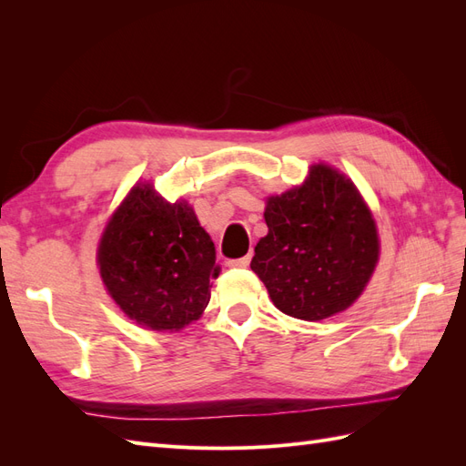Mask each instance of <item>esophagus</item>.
<instances>
[{"mask_svg":"<svg viewBox=\"0 0 466 466\" xmlns=\"http://www.w3.org/2000/svg\"><path fill=\"white\" fill-rule=\"evenodd\" d=\"M250 264V255H247V257H243V258H235V260H229L228 262V266H231V268H247Z\"/></svg>","mask_w":466,"mask_h":466,"instance_id":"obj_1","label":"esophagus"}]
</instances>
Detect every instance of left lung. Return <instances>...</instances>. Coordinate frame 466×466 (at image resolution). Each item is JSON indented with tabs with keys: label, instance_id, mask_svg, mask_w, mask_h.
<instances>
[{
	"label": "left lung",
	"instance_id": "8db88e82",
	"mask_svg": "<svg viewBox=\"0 0 466 466\" xmlns=\"http://www.w3.org/2000/svg\"><path fill=\"white\" fill-rule=\"evenodd\" d=\"M250 268L281 313L320 320L344 311L379 258L371 211L350 178L315 165L303 187L268 198Z\"/></svg>",
	"mask_w": 466,
	"mask_h": 466
}]
</instances>
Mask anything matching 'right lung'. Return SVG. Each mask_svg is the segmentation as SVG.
<instances>
[{
    "label": "right lung",
    "instance_id": "obj_1",
    "mask_svg": "<svg viewBox=\"0 0 466 466\" xmlns=\"http://www.w3.org/2000/svg\"><path fill=\"white\" fill-rule=\"evenodd\" d=\"M112 299L151 330H178L209 303L219 276L216 247L187 202L168 204L147 185L134 187L98 245Z\"/></svg>",
    "mask_w": 466,
    "mask_h": 466
}]
</instances>
